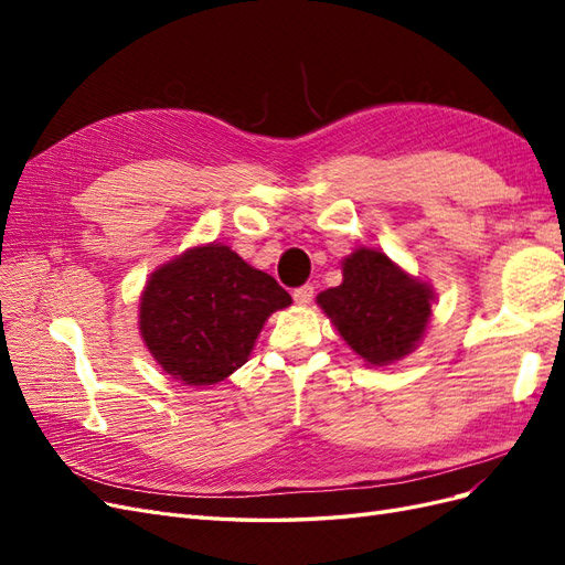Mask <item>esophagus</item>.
<instances>
[{
	"instance_id": "obj_1",
	"label": "esophagus",
	"mask_w": 565,
	"mask_h": 565,
	"mask_svg": "<svg viewBox=\"0 0 565 565\" xmlns=\"http://www.w3.org/2000/svg\"><path fill=\"white\" fill-rule=\"evenodd\" d=\"M292 297H295V301H297L299 306H309V303L313 301V285H301V287H297L295 292H292Z\"/></svg>"
}]
</instances>
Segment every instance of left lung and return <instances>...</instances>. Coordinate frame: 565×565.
<instances>
[{"instance_id":"obj_1","label":"left lung","mask_w":565,"mask_h":565,"mask_svg":"<svg viewBox=\"0 0 565 565\" xmlns=\"http://www.w3.org/2000/svg\"><path fill=\"white\" fill-rule=\"evenodd\" d=\"M341 273L344 280L320 292L318 306L347 344L370 365H388L413 353L431 318V285L367 247L347 256Z\"/></svg>"}]
</instances>
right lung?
I'll return each instance as SVG.
<instances>
[{
	"mask_svg": "<svg viewBox=\"0 0 565 565\" xmlns=\"http://www.w3.org/2000/svg\"><path fill=\"white\" fill-rule=\"evenodd\" d=\"M292 303L268 273L226 245H200L162 264L141 295L139 330L158 365L191 386L245 365L268 316Z\"/></svg>",
	"mask_w": 565,
	"mask_h": 565,
	"instance_id": "right-lung-1",
	"label": "right lung"
}]
</instances>
